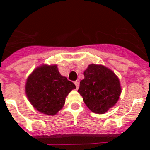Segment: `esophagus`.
Returning a JSON list of instances; mask_svg holds the SVG:
<instances>
[{
  "label": "esophagus",
  "instance_id": "1",
  "mask_svg": "<svg viewBox=\"0 0 150 150\" xmlns=\"http://www.w3.org/2000/svg\"><path fill=\"white\" fill-rule=\"evenodd\" d=\"M74 84H75V86H76V88H79V81H75V82H74Z\"/></svg>",
  "mask_w": 150,
  "mask_h": 150
}]
</instances>
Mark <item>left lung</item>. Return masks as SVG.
<instances>
[{"label":"left lung","instance_id":"8db88e82","mask_svg":"<svg viewBox=\"0 0 150 150\" xmlns=\"http://www.w3.org/2000/svg\"><path fill=\"white\" fill-rule=\"evenodd\" d=\"M83 74L78 92L90 110L104 114L119 100L122 92L120 79L112 70L102 64H89Z\"/></svg>","mask_w":150,"mask_h":150}]
</instances>
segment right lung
<instances>
[{
    "label": "right lung",
    "mask_w": 150,
    "mask_h": 150,
    "mask_svg": "<svg viewBox=\"0 0 150 150\" xmlns=\"http://www.w3.org/2000/svg\"><path fill=\"white\" fill-rule=\"evenodd\" d=\"M25 88L28 99L37 110L55 116L64 105L67 95L76 86L61 75L56 64H42L29 75Z\"/></svg>",
    "instance_id": "add662e5"
}]
</instances>
